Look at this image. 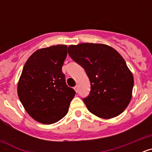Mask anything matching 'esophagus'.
I'll list each match as a JSON object with an SVG mask.
<instances>
[{
    "label": "esophagus",
    "instance_id": "obj_1",
    "mask_svg": "<svg viewBox=\"0 0 152 152\" xmlns=\"http://www.w3.org/2000/svg\"><path fill=\"white\" fill-rule=\"evenodd\" d=\"M75 91H76V92H78V86L77 85H76L75 87Z\"/></svg>",
    "mask_w": 152,
    "mask_h": 152
}]
</instances>
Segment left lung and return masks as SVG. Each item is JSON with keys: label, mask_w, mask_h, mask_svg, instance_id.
I'll return each instance as SVG.
<instances>
[{"label": "left lung", "mask_w": 152, "mask_h": 152, "mask_svg": "<svg viewBox=\"0 0 152 152\" xmlns=\"http://www.w3.org/2000/svg\"><path fill=\"white\" fill-rule=\"evenodd\" d=\"M68 52L89 77L91 91L83 98L88 110L103 119L121 114L131 100L134 79L119 52L109 45L94 43L72 45Z\"/></svg>", "instance_id": "left-lung-1"}]
</instances>
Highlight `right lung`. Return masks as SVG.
<instances>
[{
    "label": "right lung",
    "mask_w": 152,
    "mask_h": 152,
    "mask_svg": "<svg viewBox=\"0 0 152 152\" xmlns=\"http://www.w3.org/2000/svg\"><path fill=\"white\" fill-rule=\"evenodd\" d=\"M67 45L36 51L24 64L17 86L20 100L29 116L39 123L52 124L67 114L75 95L65 82L61 68Z\"/></svg>",
    "instance_id": "add662e5"
}]
</instances>
